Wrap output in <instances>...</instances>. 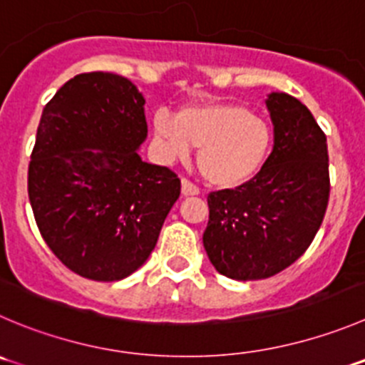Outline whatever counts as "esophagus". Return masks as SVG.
Listing matches in <instances>:
<instances>
[{
    "mask_svg": "<svg viewBox=\"0 0 365 365\" xmlns=\"http://www.w3.org/2000/svg\"><path fill=\"white\" fill-rule=\"evenodd\" d=\"M180 192H182V195L185 197H190V195H199L200 190L193 185L192 180L182 177V180H180Z\"/></svg>",
    "mask_w": 365,
    "mask_h": 365,
    "instance_id": "esophagus-1",
    "label": "esophagus"
}]
</instances>
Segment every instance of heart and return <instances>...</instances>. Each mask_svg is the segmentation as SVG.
Masks as SVG:
<instances>
[{
  "instance_id": "heart-1",
  "label": "heart",
  "mask_w": 365,
  "mask_h": 365,
  "mask_svg": "<svg viewBox=\"0 0 365 365\" xmlns=\"http://www.w3.org/2000/svg\"><path fill=\"white\" fill-rule=\"evenodd\" d=\"M154 136L166 159L197 150V166L213 186H237L263 165L270 147V128L263 118L238 103L186 106L172 116L154 114Z\"/></svg>"
}]
</instances>
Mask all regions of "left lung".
Returning a JSON list of instances; mask_svg holds the SVG:
<instances>
[{"mask_svg": "<svg viewBox=\"0 0 365 365\" xmlns=\"http://www.w3.org/2000/svg\"><path fill=\"white\" fill-rule=\"evenodd\" d=\"M267 109L274 148L262 170L235 190L207 195L204 249L218 272L238 281L265 279L303 256L329 199L328 145L308 107L272 93Z\"/></svg>", "mask_w": 365, "mask_h": 365, "instance_id": "8db88e82", "label": "left lung"}]
</instances>
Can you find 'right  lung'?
Instances as JSON below:
<instances>
[{
    "label": "right lung",
    "instance_id": "1",
    "mask_svg": "<svg viewBox=\"0 0 365 365\" xmlns=\"http://www.w3.org/2000/svg\"><path fill=\"white\" fill-rule=\"evenodd\" d=\"M143 106L125 76L82 73L55 93L37 127L34 217L51 252L88 279L118 281L140 269L180 195L172 170L138 154L147 138Z\"/></svg>",
    "mask_w": 365,
    "mask_h": 365
}]
</instances>
